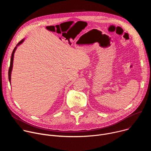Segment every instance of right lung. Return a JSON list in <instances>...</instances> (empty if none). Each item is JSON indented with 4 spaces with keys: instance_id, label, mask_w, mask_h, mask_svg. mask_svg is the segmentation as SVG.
<instances>
[{
    "instance_id": "add662e5",
    "label": "right lung",
    "mask_w": 151,
    "mask_h": 151,
    "mask_svg": "<svg viewBox=\"0 0 151 151\" xmlns=\"http://www.w3.org/2000/svg\"><path fill=\"white\" fill-rule=\"evenodd\" d=\"M24 39H23V40H21L19 42H18V44L16 45V47L14 48L12 52V55H11V61H10V66H9V71H8V77H9V82L11 83V72L12 70V67H13V61H14V53L15 52V50L17 48V47L18 45H19L20 44H22V43L24 42Z\"/></svg>"
}]
</instances>
